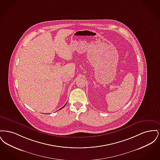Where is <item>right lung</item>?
Instances as JSON below:
<instances>
[{"label": "right lung", "instance_id": "obj_1", "mask_svg": "<svg viewBox=\"0 0 160 160\" xmlns=\"http://www.w3.org/2000/svg\"><path fill=\"white\" fill-rule=\"evenodd\" d=\"M65 105H66V104H65ZM63 106V107H64ZM63 107H62V108H61V109H62V108H63Z\"/></svg>", "mask_w": 160, "mask_h": 160}]
</instances>
